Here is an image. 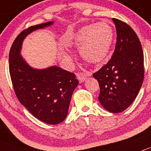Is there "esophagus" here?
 I'll return each instance as SVG.
<instances>
[{
	"instance_id": "34e87169",
	"label": "esophagus",
	"mask_w": 151,
	"mask_h": 151,
	"mask_svg": "<svg viewBox=\"0 0 151 151\" xmlns=\"http://www.w3.org/2000/svg\"><path fill=\"white\" fill-rule=\"evenodd\" d=\"M77 78L78 79L80 83H82V82H83L84 81L86 80V75L84 73H80L77 74Z\"/></svg>"
}]
</instances>
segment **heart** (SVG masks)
<instances>
[{"label":"heart","instance_id":"obj_1","mask_svg":"<svg viewBox=\"0 0 151 151\" xmlns=\"http://www.w3.org/2000/svg\"><path fill=\"white\" fill-rule=\"evenodd\" d=\"M113 38L114 32L111 26L106 22H99L81 27L65 45L80 49L81 56L86 63L98 64L109 54ZM63 57L67 61L71 60L67 54H63Z\"/></svg>","mask_w":151,"mask_h":151}]
</instances>
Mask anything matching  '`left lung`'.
I'll use <instances>...</instances> for the list:
<instances>
[{
	"label": "left lung",
	"instance_id": "1",
	"mask_svg": "<svg viewBox=\"0 0 151 151\" xmlns=\"http://www.w3.org/2000/svg\"><path fill=\"white\" fill-rule=\"evenodd\" d=\"M116 25L115 51L108 63L93 74L98 81V99L110 113H121L137 96L144 79V55L141 43L127 23L113 19Z\"/></svg>",
	"mask_w": 151,
	"mask_h": 151
}]
</instances>
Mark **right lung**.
<instances>
[{
    "label": "right lung",
    "instance_id": "right-lung-1",
    "mask_svg": "<svg viewBox=\"0 0 151 151\" xmlns=\"http://www.w3.org/2000/svg\"><path fill=\"white\" fill-rule=\"evenodd\" d=\"M53 22L31 26L22 31L9 52V73L19 101L36 119L48 124H58L67 117L73 92L78 84L75 74L57 66L34 69L20 54L25 37Z\"/></svg>",
    "mask_w": 151,
    "mask_h": 151
}]
</instances>
